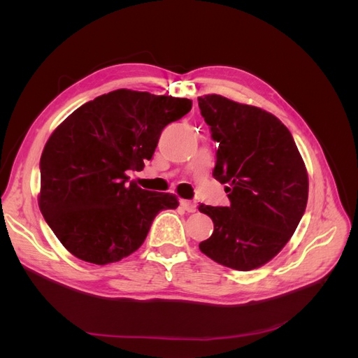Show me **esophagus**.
I'll return each mask as SVG.
<instances>
[{"label": "esophagus", "mask_w": 358, "mask_h": 358, "mask_svg": "<svg viewBox=\"0 0 358 358\" xmlns=\"http://www.w3.org/2000/svg\"><path fill=\"white\" fill-rule=\"evenodd\" d=\"M180 206H182V208L185 209L188 213L196 212V209H197L196 203H194V201H189V200H182V201H180Z\"/></svg>", "instance_id": "esophagus-1"}]
</instances>
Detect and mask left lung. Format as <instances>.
Returning a JSON list of instances; mask_svg holds the SVG:
<instances>
[{
    "label": "left lung",
    "mask_w": 358,
    "mask_h": 358,
    "mask_svg": "<svg viewBox=\"0 0 358 358\" xmlns=\"http://www.w3.org/2000/svg\"><path fill=\"white\" fill-rule=\"evenodd\" d=\"M218 143L213 178L227 183L229 206L200 204L213 233L199 248L213 262L241 272L270 262L296 231L306 210L308 173L288 128L276 116L221 95L199 96Z\"/></svg>",
    "instance_id": "obj_1"
}]
</instances>
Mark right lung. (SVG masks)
<instances>
[{
	"label": "right lung",
	"instance_id": "1",
	"mask_svg": "<svg viewBox=\"0 0 358 358\" xmlns=\"http://www.w3.org/2000/svg\"><path fill=\"white\" fill-rule=\"evenodd\" d=\"M188 99L116 90L76 109L40 158V210L69 252L116 263L142 246L155 216L176 196L128 183L155 152L161 131L185 116Z\"/></svg>",
	"mask_w": 358,
	"mask_h": 358
}]
</instances>
